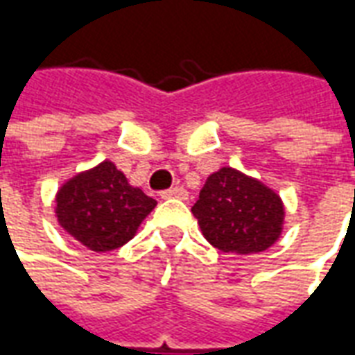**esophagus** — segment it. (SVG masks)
I'll list each match as a JSON object with an SVG mask.
<instances>
[{"mask_svg": "<svg viewBox=\"0 0 355 355\" xmlns=\"http://www.w3.org/2000/svg\"><path fill=\"white\" fill-rule=\"evenodd\" d=\"M159 196H162L163 200H171V198H175V200H186L188 192H186L182 186H173L169 190H163Z\"/></svg>", "mask_w": 355, "mask_h": 355, "instance_id": "34e87169", "label": "esophagus"}]
</instances>
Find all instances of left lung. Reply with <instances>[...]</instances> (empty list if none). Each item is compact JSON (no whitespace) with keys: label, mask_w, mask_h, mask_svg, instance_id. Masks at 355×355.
I'll return each mask as SVG.
<instances>
[{"label":"left lung","mask_w":355,"mask_h":355,"mask_svg":"<svg viewBox=\"0 0 355 355\" xmlns=\"http://www.w3.org/2000/svg\"><path fill=\"white\" fill-rule=\"evenodd\" d=\"M203 236L223 253H261L282 234L283 205L270 188L223 167L201 188L192 207Z\"/></svg>","instance_id":"obj_1"}]
</instances>
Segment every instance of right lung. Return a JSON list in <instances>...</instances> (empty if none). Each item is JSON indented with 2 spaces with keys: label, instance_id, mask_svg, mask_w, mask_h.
Listing matches in <instances>:
<instances>
[{
  "label": "right lung",
  "instance_id": "right-lung-1",
  "mask_svg": "<svg viewBox=\"0 0 355 355\" xmlns=\"http://www.w3.org/2000/svg\"><path fill=\"white\" fill-rule=\"evenodd\" d=\"M154 207L155 200L129 186L112 162L76 175L57 193L60 226L96 253L125 245Z\"/></svg>",
  "mask_w": 355,
  "mask_h": 355
}]
</instances>
